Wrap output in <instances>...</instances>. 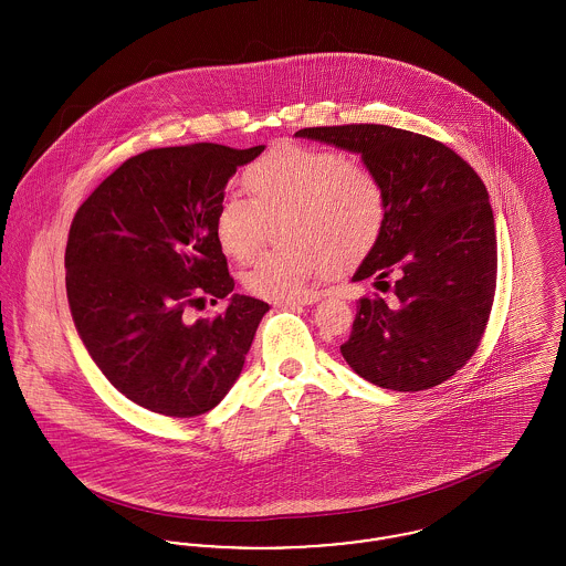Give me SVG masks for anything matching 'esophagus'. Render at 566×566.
<instances>
[{
    "instance_id": "1",
    "label": "esophagus",
    "mask_w": 566,
    "mask_h": 566,
    "mask_svg": "<svg viewBox=\"0 0 566 566\" xmlns=\"http://www.w3.org/2000/svg\"><path fill=\"white\" fill-rule=\"evenodd\" d=\"M321 300V295L312 293V295H305V297H297V300H286V302H277V305H312L316 304Z\"/></svg>"
}]
</instances>
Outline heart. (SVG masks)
<instances>
[{
  "mask_svg": "<svg viewBox=\"0 0 566 566\" xmlns=\"http://www.w3.org/2000/svg\"><path fill=\"white\" fill-rule=\"evenodd\" d=\"M250 198L219 200L213 232L234 261H250L264 241L266 221H280L277 241L241 282L248 293L286 302L307 293L310 282L364 259L377 243L386 213V189L377 175L345 153L282 144L243 175Z\"/></svg>",
  "mask_w": 566,
  "mask_h": 566,
  "instance_id": "1",
  "label": "heart"
}]
</instances>
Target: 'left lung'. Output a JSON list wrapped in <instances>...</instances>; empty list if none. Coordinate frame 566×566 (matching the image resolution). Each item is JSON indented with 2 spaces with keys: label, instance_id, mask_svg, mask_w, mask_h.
<instances>
[{
  "label": "left lung",
  "instance_id": "left-lung-1",
  "mask_svg": "<svg viewBox=\"0 0 566 566\" xmlns=\"http://www.w3.org/2000/svg\"><path fill=\"white\" fill-rule=\"evenodd\" d=\"M361 157L386 189L384 230L353 273L373 277L347 343L348 366L396 391L436 388L461 370L486 327L497 273L495 219L480 176L448 146L388 125L312 127L295 133Z\"/></svg>",
  "mask_w": 566,
  "mask_h": 566
}]
</instances>
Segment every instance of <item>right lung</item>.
<instances>
[{
	"instance_id": "add662e5",
	"label": "right lung",
	"mask_w": 566,
	"mask_h": 566,
	"mask_svg": "<svg viewBox=\"0 0 566 566\" xmlns=\"http://www.w3.org/2000/svg\"><path fill=\"white\" fill-rule=\"evenodd\" d=\"M264 150L200 142L127 159L80 207L66 243L77 334L107 381L135 405L193 418L239 379L269 304L232 295L213 218L237 168ZM228 298L213 322L184 318Z\"/></svg>"
}]
</instances>
